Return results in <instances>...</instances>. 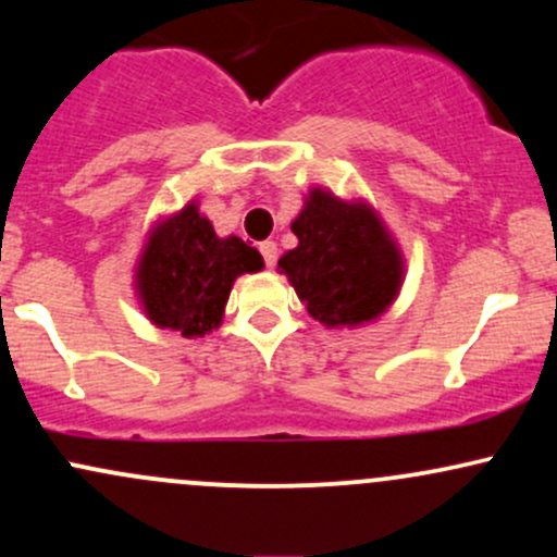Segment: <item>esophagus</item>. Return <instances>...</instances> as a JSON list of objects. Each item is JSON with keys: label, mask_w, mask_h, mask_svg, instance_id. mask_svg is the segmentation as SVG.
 <instances>
[{"label": "esophagus", "mask_w": 557, "mask_h": 557, "mask_svg": "<svg viewBox=\"0 0 557 557\" xmlns=\"http://www.w3.org/2000/svg\"><path fill=\"white\" fill-rule=\"evenodd\" d=\"M259 250H261V256H264V264L267 267H274V261H277V243L264 240L259 246Z\"/></svg>", "instance_id": "obj_1"}]
</instances>
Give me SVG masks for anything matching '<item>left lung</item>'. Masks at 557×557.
<instances>
[{
    "label": "left lung",
    "mask_w": 557,
    "mask_h": 557,
    "mask_svg": "<svg viewBox=\"0 0 557 557\" xmlns=\"http://www.w3.org/2000/svg\"><path fill=\"white\" fill-rule=\"evenodd\" d=\"M290 230L298 246L277 267L309 314L325 327H357L377 320L399 296L405 259L368 203L311 187Z\"/></svg>",
    "instance_id": "8db88e82"
}]
</instances>
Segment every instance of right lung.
I'll return each mask as SVG.
<instances>
[{
    "label": "right lung",
    "mask_w": 557,
    "mask_h": 557,
    "mask_svg": "<svg viewBox=\"0 0 557 557\" xmlns=\"http://www.w3.org/2000/svg\"><path fill=\"white\" fill-rule=\"evenodd\" d=\"M261 267L259 250L235 235L219 237L193 200L150 230L134 290L152 325L203 338L222 325L232 283Z\"/></svg>",
    "instance_id": "right-lung-1"
}]
</instances>
